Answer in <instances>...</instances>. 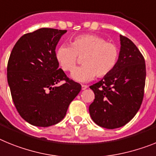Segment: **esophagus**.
Here are the masks:
<instances>
[{
	"label": "esophagus",
	"mask_w": 156,
	"mask_h": 156,
	"mask_svg": "<svg viewBox=\"0 0 156 156\" xmlns=\"http://www.w3.org/2000/svg\"><path fill=\"white\" fill-rule=\"evenodd\" d=\"M88 88V86H86V85H82V90H85V89H86Z\"/></svg>",
	"instance_id": "34e87169"
}]
</instances>
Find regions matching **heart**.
Instances as JSON below:
<instances>
[{
    "label": "heart",
    "mask_w": 156,
    "mask_h": 156,
    "mask_svg": "<svg viewBox=\"0 0 156 156\" xmlns=\"http://www.w3.org/2000/svg\"><path fill=\"white\" fill-rule=\"evenodd\" d=\"M77 55H83L82 66L73 71L71 78L76 82H86L96 75L103 78L112 72L119 60V48L101 36L83 34L73 38L70 45H59L55 52L56 61L65 71H72L75 68Z\"/></svg>",
    "instance_id": "heart-1"
}]
</instances>
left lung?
<instances>
[{
    "label": "left lung",
    "mask_w": 156,
    "mask_h": 156,
    "mask_svg": "<svg viewBox=\"0 0 156 156\" xmlns=\"http://www.w3.org/2000/svg\"><path fill=\"white\" fill-rule=\"evenodd\" d=\"M117 65L110 74L89 86L95 94L89 115L104 128L125 126L137 113L144 97L145 61L134 43L120 35Z\"/></svg>",
    "instance_id": "obj_1"
}]
</instances>
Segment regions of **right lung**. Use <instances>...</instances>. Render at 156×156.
<instances>
[{"label": "right lung", "instance_id": "right-lung-1", "mask_svg": "<svg viewBox=\"0 0 156 156\" xmlns=\"http://www.w3.org/2000/svg\"><path fill=\"white\" fill-rule=\"evenodd\" d=\"M67 30L41 28L16 43L8 63L7 78L19 114L40 127L59 122L82 86L67 78L55 57V47ZM66 82L61 86L57 84Z\"/></svg>", "mask_w": 156, "mask_h": 156}]
</instances>
